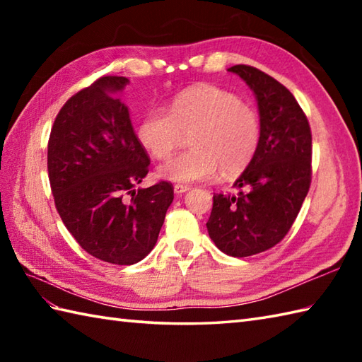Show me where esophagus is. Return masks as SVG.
Here are the masks:
<instances>
[{"instance_id":"esophagus-1","label":"esophagus","mask_w":362,"mask_h":362,"mask_svg":"<svg viewBox=\"0 0 362 362\" xmlns=\"http://www.w3.org/2000/svg\"><path fill=\"white\" fill-rule=\"evenodd\" d=\"M188 189H189V185H183V183H175V185H174V193L175 194H182Z\"/></svg>"}]
</instances>
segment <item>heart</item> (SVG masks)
<instances>
[{
    "label": "heart",
    "mask_w": 362,
    "mask_h": 362,
    "mask_svg": "<svg viewBox=\"0 0 362 362\" xmlns=\"http://www.w3.org/2000/svg\"><path fill=\"white\" fill-rule=\"evenodd\" d=\"M188 134L191 148L160 169L171 182L209 180L219 169L240 174L257 156L263 127L255 107L211 83L182 91L168 112L151 110L136 127L138 141L157 160L171 157Z\"/></svg>",
    "instance_id": "b5f03b06"
}]
</instances>
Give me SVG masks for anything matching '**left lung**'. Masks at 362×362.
Returning <instances> with one entry per match:
<instances>
[{"label":"left lung","instance_id":"1","mask_svg":"<svg viewBox=\"0 0 362 362\" xmlns=\"http://www.w3.org/2000/svg\"><path fill=\"white\" fill-rule=\"evenodd\" d=\"M236 73L257 96L261 143L257 156L235 182L238 194L214 193L209 235L230 257L264 252L288 235L311 187V127L291 91L250 65Z\"/></svg>","mask_w":362,"mask_h":362}]
</instances>
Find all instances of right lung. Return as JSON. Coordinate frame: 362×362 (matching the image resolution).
Listing matches in <instances>:
<instances>
[{"label":"right lung","instance_id":"right-lung-1","mask_svg":"<svg viewBox=\"0 0 362 362\" xmlns=\"http://www.w3.org/2000/svg\"><path fill=\"white\" fill-rule=\"evenodd\" d=\"M124 76H103L64 104L48 140L54 204L81 247L105 263L130 266L153 249L174 199L173 183L134 187L151 160L127 107L115 96Z\"/></svg>","mask_w":362,"mask_h":362}]
</instances>
